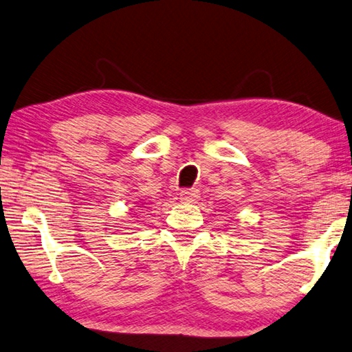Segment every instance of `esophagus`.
<instances>
[{
	"instance_id": "obj_1",
	"label": "esophagus",
	"mask_w": 352,
	"mask_h": 352,
	"mask_svg": "<svg viewBox=\"0 0 352 352\" xmlns=\"http://www.w3.org/2000/svg\"><path fill=\"white\" fill-rule=\"evenodd\" d=\"M179 197L182 203H195V201L199 198V192L197 188H187V190H182Z\"/></svg>"
}]
</instances>
